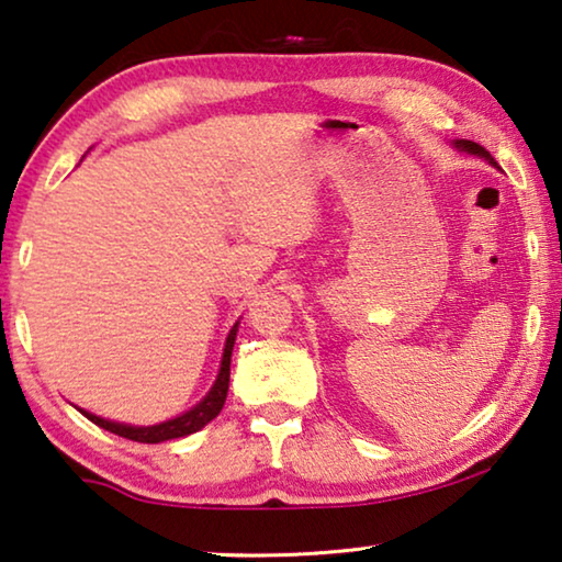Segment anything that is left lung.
Here are the masks:
<instances>
[{
	"mask_svg": "<svg viewBox=\"0 0 562 562\" xmlns=\"http://www.w3.org/2000/svg\"><path fill=\"white\" fill-rule=\"evenodd\" d=\"M457 146H459V149H463V151H469V154H479V157H484L486 161H490V165L497 167V161H494L492 154L486 151L484 146H479L476 142H457Z\"/></svg>",
	"mask_w": 562,
	"mask_h": 562,
	"instance_id": "left-lung-1",
	"label": "left lung"
}]
</instances>
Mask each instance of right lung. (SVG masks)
<instances>
[{"mask_svg":"<svg viewBox=\"0 0 562 562\" xmlns=\"http://www.w3.org/2000/svg\"><path fill=\"white\" fill-rule=\"evenodd\" d=\"M235 331H238V324H235V327L231 329V335H227L221 375H217L213 390H210L205 401L194 405L192 411H187L184 416L172 418L167 423H159V426L139 428V426H126V423L105 420V418H99V416H93V413H86V411H80V413H83L88 420H93L95 426H101L105 430H111V434L128 438V441H139V443H161V441H172V438H182V436L194 434V430L207 426V423L213 420L225 405L227 385H231V355H233V345H235Z\"/></svg>","mask_w":562,"mask_h":562,"instance_id":"1","label":"right lung"}]
</instances>
